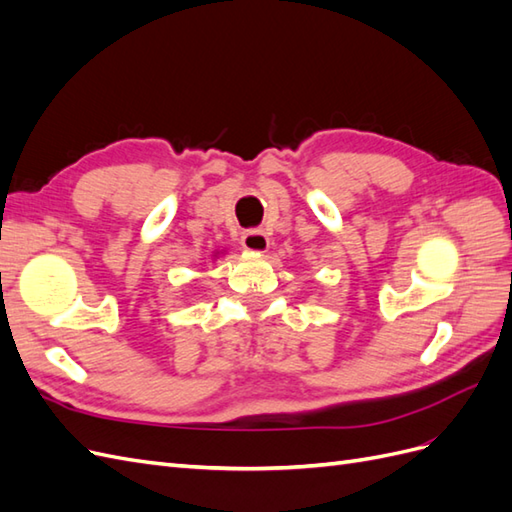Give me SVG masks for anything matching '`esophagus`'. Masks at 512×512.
I'll use <instances>...</instances> for the list:
<instances>
[{
	"label": "esophagus",
	"mask_w": 512,
	"mask_h": 512,
	"mask_svg": "<svg viewBox=\"0 0 512 512\" xmlns=\"http://www.w3.org/2000/svg\"><path fill=\"white\" fill-rule=\"evenodd\" d=\"M241 245L245 247L247 252H256V254H265L269 250V237L265 230H247L245 235L241 237Z\"/></svg>",
	"instance_id": "34e87169"
}]
</instances>
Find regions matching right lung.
I'll use <instances>...</instances> for the list:
<instances>
[{"mask_svg": "<svg viewBox=\"0 0 512 512\" xmlns=\"http://www.w3.org/2000/svg\"><path fill=\"white\" fill-rule=\"evenodd\" d=\"M222 252H213V258H218Z\"/></svg>", "mask_w": 512, "mask_h": 512, "instance_id": "1", "label": "right lung"}]
</instances>
